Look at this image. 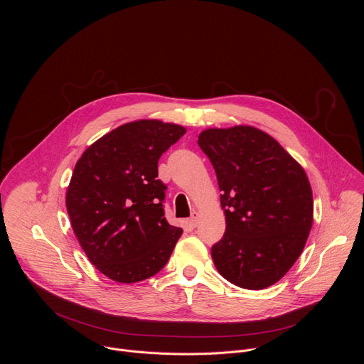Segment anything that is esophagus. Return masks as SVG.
Returning a JSON list of instances; mask_svg holds the SVG:
<instances>
[{
	"mask_svg": "<svg viewBox=\"0 0 364 364\" xmlns=\"http://www.w3.org/2000/svg\"><path fill=\"white\" fill-rule=\"evenodd\" d=\"M198 213L197 212H193V215H191V218L188 219V223H190V226L191 228H196L197 225H198Z\"/></svg>",
	"mask_w": 364,
	"mask_h": 364,
	"instance_id": "obj_1",
	"label": "esophagus"
}]
</instances>
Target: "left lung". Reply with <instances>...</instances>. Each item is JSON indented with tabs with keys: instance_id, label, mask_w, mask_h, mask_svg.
<instances>
[{
	"instance_id": "left-lung-1",
	"label": "left lung",
	"mask_w": 364,
	"mask_h": 364,
	"mask_svg": "<svg viewBox=\"0 0 364 364\" xmlns=\"http://www.w3.org/2000/svg\"><path fill=\"white\" fill-rule=\"evenodd\" d=\"M197 144L216 171L226 215V232L212 247L218 271L245 289L274 285L299 257L313 226L304 168L253 127L205 129Z\"/></svg>"
}]
</instances>
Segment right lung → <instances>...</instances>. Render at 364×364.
<instances>
[{
  "mask_svg": "<svg viewBox=\"0 0 364 364\" xmlns=\"http://www.w3.org/2000/svg\"><path fill=\"white\" fill-rule=\"evenodd\" d=\"M186 128L155 119L118 127L79 159L66 193L73 232L89 261L108 278L132 284L160 272L183 229L164 216L161 155Z\"/></svg>",
  "mask_w": 364,
  "mask_h": 364,
  "instance_id": "right-lung-1",
  "label": "right lung"
}]
</instances>
